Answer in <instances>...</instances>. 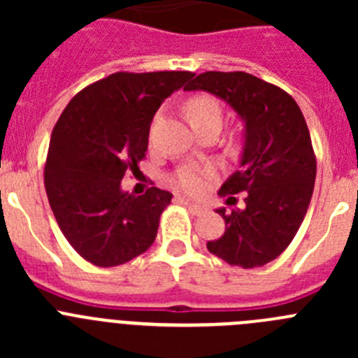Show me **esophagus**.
Segmentation results:
<instances>
[{
	"mask_svg": "<svg viewBox=\"0 0 358 358\" xmlns=\"http://www.w3.org/2000/svg\"><path fill=\"white\" fill-rule=\"evenodd\" d=\"M177 201L181 202L182 206H185L186 210H188L192 215H201V213H204V208L199 206V204H194V202H189L188 199H177Z\"/></svg>",
	"mask_w": 358,
	"mask_h": 358,
	"instance_id": "34e87169",
	"label": "esophagus"
}]
</instances>
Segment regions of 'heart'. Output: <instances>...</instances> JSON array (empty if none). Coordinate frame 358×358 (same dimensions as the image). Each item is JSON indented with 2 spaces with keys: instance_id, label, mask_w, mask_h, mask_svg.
<instances>
[{
  "instance_id": "heart-1",
  "label": "heart",
  "mask_w": 358,
  "mask_h": 358,
  "mask_svg": "<svg viewBox=\"0 0 358 358\" xmlns=\"http://www.w3.org/2000/svg\"><path fill=\"white\" fill-rule=\"evenodd\" d=\"M186 115H188L189 123L199 132L202 129L213 127V125L222 127L224 107L217 98L210 96V94H197L186 102ZM159 122L161 113H157L150 122V131H148L150 141H154ZM211 176H213L211 166H181L173 172L172 185L186 195H201L208 188V181Z\"/></svg>"
}]
</instances>
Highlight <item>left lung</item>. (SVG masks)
Segmentation results:
<instances>
[{
  "label": "left lung",
  "mask_w": 358,
  "mask_h": 358,
  "mask_svg": "<svg viewBox=\"0 0 358 358\" xmlns=\"http://www.w3.org/2000/svg\"><path fill=\"white\" fill-rule=\"evenodd\" d=\"M185 90L217 94L245 120L240 170L218 192L229 204L245 192V208L218 210L226 231L206 243L208 251L242 268L276 260L296 236L314 192L317 163L301 109L287 91L245 71L201 73Z\"/></svg>",
  "instance_id": "obj_1"
}]
</instances>
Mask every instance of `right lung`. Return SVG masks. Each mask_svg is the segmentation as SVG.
<instances>
[{
  "instance_id": "obj_1",
  "label": "right lung",
  "mask_w": 358,
  "mask_h": 358,
  "mask_svg": "<svg viewBox=\"0 0 358 358\" xmlns=\"http://www.w3.org/2000/svg\"><path fill=\"white\" fill-rule=\"evenodd\" d=\"M189 71L113 73L69 100L52 131L44 188L62 235L85 262L116 267L150 248L172 194H123V176L145 159L161 102Z\"/></svg>"
}]
</instances>
